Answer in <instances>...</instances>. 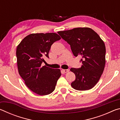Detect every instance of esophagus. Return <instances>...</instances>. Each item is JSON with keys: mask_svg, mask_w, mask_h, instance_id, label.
Returning a JSON list of instances; mask_svg holds the SVG:
<instances>
[{"mask_svg": "<svg viewBox=\"0 0 120 120\" xmlns=\"http://www.w3.org/2000/svg\"><path fill=\"white\" fill-rule=\"evenodd\" d=\"M62 71L64 73H66L69 72V70L68 69H62Z\"/></svg>", "mask_w": 120, "mask_h": 120, "instance_id": "34e87169", "label": "esophagus"}]
</instances>
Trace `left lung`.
<instances>
[{
    "mask_svg": "<svg viewBox=\"0 0 120 120\" xmlns=\"http://www.w3.org/2000/svg\"><path fill=\"white\" fill-rule=\"evenodd\" d=\"M58 33L70 45L75 56H82V67L70 69L76 76L71 86L78 90L92 89L104 69L106 49L104 42L94 30L88 27L75 28Z\"/></svg>",
    "mask_w": 120,
    "mask_h": 120,
    "instance_id": "8db88e82",
    "label": "left lung"
}]
</instances>
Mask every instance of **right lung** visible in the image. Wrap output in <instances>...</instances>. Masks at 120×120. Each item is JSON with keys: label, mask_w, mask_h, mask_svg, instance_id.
Returning <instances> with one entry per match:
<instances>
[{"label": "right lung", "mask_w": 120, "mask_h": 120, "mask_svg": "<svg viewBox=\"0 0 120 120\" xmlns=\"http://www.w3.org/2000/svg\"><path fill=\"white\" fill-rule=\"evenodd\" d=\"M61 39L55 33L31 34L23 38L16 49L19 74L28 88L36 94L46 95L53 92L60 70L41 66L49 56L52 44Z\"/></svg>", "instance_id": "1"}]
</instances>
